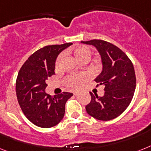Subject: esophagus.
<instances>
[{
	"label": "esophagus",
	"mask_w": 151,
	"mask_h": 151,
	"mask_svg": "<svg viewBox=\"0 0 151 151\" xmlns=\"http://www.w3.org/2000/svg\"><path fill=\"white\" fill-rule=\"evenodd\" d=\"M78 93H79V91H73V95H78Z\"/></svg>",
	"instance_id": "esophagus-1"
}]
</instances>
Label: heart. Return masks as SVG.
Wrapping results in <instances>:
<instances>
[{"label":"heart","mask_w":151,"mask_h":151,"mask_svg":"<svg viewBox=\"0 0 151 151\" xmlns=\"http://www.w3.org/2000/svg\"><path fill=\"white\" fill-rule=\"evenodd\" d=\"M73 55L78 59L80 62L88 61L91 55V50L90 48L84 45L77 46L73 49ZM64 57L63 53H60L57 56L55 62V68L59 69L60 64ZM88 78V74L87 73H81L78 74H72L69 75L65 79V84L70 88H76L81 85Z\"/></svg>","instance_id":"heart-1"}]
</instances>
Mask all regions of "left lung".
Masks as SVG:
<instances>
[{
  "instance_id": "1",
  "label": "left lung",
  "mask_w": 151,
  "mask_h": 151,
  "mask_svg": "<svg viewBox=\"0 0 151 151\" xmlns=\"http://www.w3.org/2000/svg\"><path fill=\"white\" fill-rule=\"evenodd\" d=\"M81 42L97 48L103 65L95 81L97 86L105 85V94L100 97L90 92L91 99L85 106L87 112L96 119H113L127 109L133 99L137 83L133 63L122 50L109 42L92 40Z\"/></svg>"
}]
</instances>
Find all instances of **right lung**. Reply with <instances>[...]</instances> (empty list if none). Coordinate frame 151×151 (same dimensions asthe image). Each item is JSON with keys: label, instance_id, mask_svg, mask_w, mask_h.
<instances>
[{"label": "right lung", "instance_id": "obj_1", "mask_svg": "<svg viewBox=\"0 0 151 151\" xmlns=\"http://www.w3.org/2000/svg\"><path fill=\"white\" fill-rule=\"evenodd\" d=\"M71 42L46 46L35 51L24 63L16 80V95L22 111L33 124L50 128L60 122L65 104L73 95L63 92L51 96L45 92L46 81L55 74V61L59 53Z\"/></svg>", "mask_w": 151, "mask_h": 151}]
</instances>
